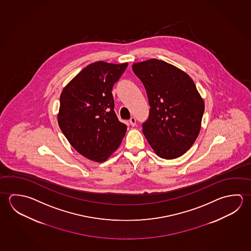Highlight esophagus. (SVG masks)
I'll use <instances>...</instances> for the list:
<instances>
[{"label": "esophagus", "mask_w": 251, "mask_h": 251, "mask_svg": "<svg viewBox=\"0 0 251 251\" xmlns=\"http://www.w3.org/2000/svg\"><path fill=\"white\" fill-rule=\"evenodd\" d=\"M128 122H129V124L131 125L132 127H134L136 124V120L135 117H131L130 119L128 120Z\"/></svg>", "instance_id": "obj_1"}]
</instances>
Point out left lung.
Masks as SVG:
<instances>
[{"label": "left lung", "mask_w": 251, "mask_h": 251, "mask_svg": "<svg viewBox=\"0 0 251 251\" xmlns=\"http://www.w3.org/2000/svg\"><path fill=\"white\" fill-rule=\"evenodd\" d=\"M132 70L145 85L149 118L143 133L160 158H179L193 145L201 129L204 102L187 73L170 63L151 59Z\"/></svg>", "instance_id": "8db88e82"}]
</instances>
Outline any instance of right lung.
Listing matches in <instances>:
<instances>
[{"label": "right lung", "mask_w": 251, "mask_h": 251, "mask_svg": "<svg viewBox=\"0 0 251 251\" xmlns=\"http://www.w3.org/2000/svg\"><path fill=\"white\" fill-rule=\"evenodd\" d=\"M127 66L93 62L62 90L58 124L73 148L85 158L104 162L124 139L127 126L115 110L112 89Z\"/></svg>", "instance_id": "add662e5"}]
</instances>
